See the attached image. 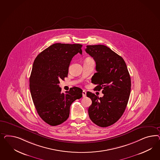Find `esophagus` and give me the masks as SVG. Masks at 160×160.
<instances>
[{
	"label": "esophagus",
	"mask_w": 160,
	"mask_h": 160,
	"mask_svg": "<svg viewBox=\"0 0 160 160\" xmlns=\"http://www.w3.org/2000/svg\"><path fill=\"white\" fill-rule=\"evenodd\" d=\"M82 97H85L86 96V92L85 90H83L82 92Z\"/></svg>",
	"instance_id": "esophagus-1"
}]
</instances>
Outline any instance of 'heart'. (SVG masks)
Masks as SVG:
<instances>
[{
  "label": "heart",
  "instance_id": "b5f03b06",
  "mask_svg": "<svg viewBox=\"0 0 160 160\" xmlns=\"http://www.w3.org/2000/svg\"><path fill=\"white\" fill-rule=\"evenodd\" d=\"M88 58H87V59H88Z\"/></svg>",
  "mask_w": 160,
  "mask_h": 160
}]
</instances>
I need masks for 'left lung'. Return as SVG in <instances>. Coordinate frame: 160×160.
I'll return each instance as SVG.
<instances>
[{
    "mask_svg": "<svg viewBox=\"0 0 160 160\" xmlns=\"http://www.w3.org/2000/svg\"><path fill=\"white\" fill-rule=\"evenodd\" d=\"M86 52L96 63L92 82L95 89L102 90L104 96L98 97L87 92L92 104L88 112L91 120L102 127L111 126L123 114L131 92V78L124 59L104 45H88Z\"/></svg>",
    "mask_w": 160,
    "mask_h": 160,
    "instance_id": "1",
    "label": "left lung"
}]
</instances>
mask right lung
I'll list each match as a JSON object with an SVG mask.
<instances>
[{
  "instance_id": "right-lung-1",
  "label": "right lung",
  "mask_w": 160,
  "mask_h": 160,
  "mask_svg": "<svg viewBox=\"0 0 160 160\" xmlns=\"http://www.w3.org/2000/svg\"><path fill=\"white\" fill-rule=\"evenodd\" d=\"M82 47L80 44H53L34 60L29 79L30 93L39 116L50 126L66 121L72 102L82 97L79 87L63 93L58 86L60 80L68 77L73 56L82 54Z\"/></svg>"
}]
</instances>
